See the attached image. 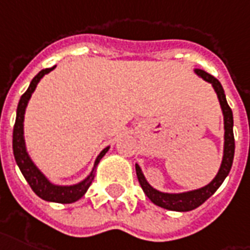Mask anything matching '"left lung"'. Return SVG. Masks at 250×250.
I'll use <instances>...</instances> for the list:
<instances>
[{"label":"left lung","mask_w":250,"mask_h":250,"mask_svg":"<svg viewBox=\"0 0 250 250\" xmlns=\"http://www.w3.org/2000/svg\"><path fill=\"white\" fill-rule=\"evenodd\" d=\"M196 75H199L203 78L205 82L212 84L216 95L219 98L220 107L223 111L224 116V149H223V160L220 164L219 172L216 173L213 180L207 184V186L201 187L199 189H192V191L187 192H179V193H168V192H162L155 189L144 176L142 168L139 164H135L136 168V176L139 180L140 186L143 188L144 193L147 195L149 200L152 201L153 204L162 207L164 209L175 210V212H188V210L196 209L197 207H200L204 201L209 199L210 196L213 195L214 192L219 189V187L223 184L225 177L228 176L229 171L232 168V163H233L234 156V136H233V114L230 107L228 106V102L225 98V92L221 86V83L217 79L212 77L201 68H195L193 70Z\"/></svg>","instance_id":"left-lung-1"}]
</instances>
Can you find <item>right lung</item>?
Masks as SVG:
<instances>
[{"mask_svg": "<svg viewBox=\"0 0 250 250\" xmlns=\"http://www.w3.org/2000/svg\"><path fill=\"white\" fill-rule=\"evenodd\" d=\"M54 67L45 68L40 73L37 74L33 78V81L29 84V88L26 92L23 94L18 102V107H17V116L16 123H14V128H13V153H14V159H16L17 166L21 169L22 175L26 179L31 189L34 191L37 196H40L41 199L46 201H51V203H61V204H70V203H75L82 197L86 192H87L88 187L91 186L92 180L95 177V172L97 167L102 158L107 153L110 147H106L102 149L95 159L94 167L91 172L88 173L87 177H84L82 182L77 183V184H71V186H58L51 183L47 177L43 175V172L41 171L40 168L37 167L36 163L33 162L30 155L27 152L26 142H25V135H23V120H25V112H26L27 103L30 101L33 92L37 88V84L46 74H49Z\"/></svg>", "mask_w": 250, "mask_h": 250, "instance_id": "add662e5", "label": "right lung"}]
</instances>
